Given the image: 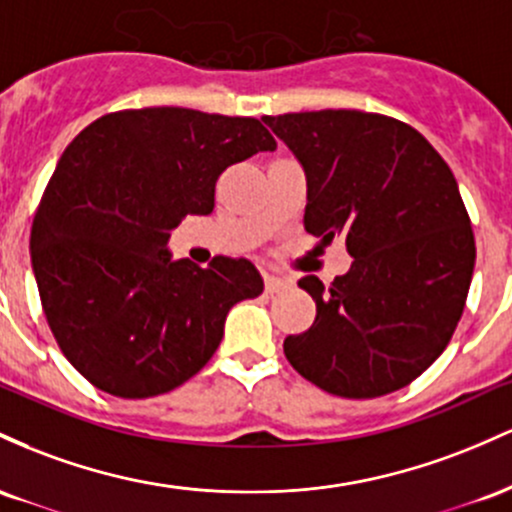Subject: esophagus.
Returning <instances> with one entry per match:
<instances>
[{
  "label": "esophagus",
  "mask_w": 512,
  "mask_h": 512,
  "mask_svg": "<svg viewBox=\"0 0 512 512\" xmlns=\"http://www.w3.org/2000/svg\"><path fill=\"white\" fill-rule=\"evenodd\" d=\"M263 283H266L268 295H273V292H283V290H287V287H290V280L278 278V275H266V278H263Z\"/></svg>",
  "instance_id": "34e87169"
}]
</instances>
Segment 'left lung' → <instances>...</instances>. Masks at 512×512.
<instances>
[{
    "mask_svg": "<svg viewBox=\"0 0 512 512\" xmlns=\"http://www.w3.org/2000/svg\"><path fill=\"white\" fill-rule=\"evenodd\" d=\"M307 176L304 229L346 239V275H304L317 319L285 358L324 392L375 399L440 358L464 312L476 246L450 166L411 125L380 113L266 116Z\"/></svg>",
    "mask_w": 512,
    "mask_h": 512,
    "instance_id": "8db88e82",
    "label": "left lung"
}]
</instances>
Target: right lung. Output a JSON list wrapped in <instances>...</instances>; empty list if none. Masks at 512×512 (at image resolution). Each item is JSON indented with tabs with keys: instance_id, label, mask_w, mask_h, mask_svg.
<instances>
[{
	"instance_id": "right-lung-1",
	"label": "right lung",
	"mask_w": 512,
	"mask_h": 512,
	"mask_svg": "<svg viewBox=\"0 0 512 512\" xmlns=\"http://www.w3.org/2000/svg\"><path fill=\"white\" fill-rule=\"evenodd\" d=\"M256 118L193 108L108 113L62 152L31 229L57 346L101 392L166 394L212 358L234 304L263 292L246 258L171 261L186 215H210L227 166L273 152Z\"/></svg>"
}]
</instances>
